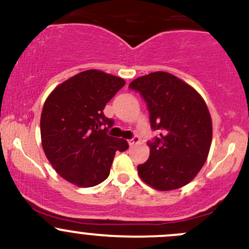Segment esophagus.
I'll list each match as a JSON object with an SVG mask.
<instances>
[{
    "mask_svg": "<svg viewBox=\"0 0 249 249\" xmlns=\"http://www.w3.org/2000/svg\"><path fill=\"white\" fill-rule=\"evenodd\" d=\"M127 142H129L130 147H134L135 144H137V143L140 142V139H139V137H134V139L129 140V141H127Z\"/></svg>",
    "mask_w": 249,
    "mask_h": 249,
    "instance_id": "1",
    "label": "esophagus"
}]
</instances>
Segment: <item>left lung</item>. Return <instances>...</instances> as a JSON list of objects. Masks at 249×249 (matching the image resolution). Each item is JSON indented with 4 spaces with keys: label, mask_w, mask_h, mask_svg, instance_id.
<instances>
[{
    "label": "left lung",
    "mask_w": 249,
    "mask_h": 249,
    "mask_svg": "<svg viewBox=\"0 0 249 249\" xmlns=\"http://www.w3.org/2000/svg\"><path fill=\"white\" fill-rule=\"evenodd\" d=\"M149 110L150 126L160 136L148 142L150 154L139 165L145 184L160 192L192 182L202 169L212 142V119L205 100L193 87L167 72H153L129 85Z\"/></svg>",
    "instance_id": "8db88e82"
}]
</instances>
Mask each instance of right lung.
<instances>
[{"label":"right lung","instance_id":"add662e5","mask_svg":"<svg viewBox=\"0 0 249 249\" xmlns=\"http://www.w3.org/2000/svg\"><path fill=\"white\" fill-rule=\"evenodd\" d=\"M125 85L123 78L87 70L57 85L47 97L41 114L42 147L64 179L89 188L109 175L117 150L125 140L108 136L113 120L104 114L106 104Z\"/></svg>","mask_w":249,"mask_h":249}]
</instances>
